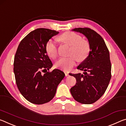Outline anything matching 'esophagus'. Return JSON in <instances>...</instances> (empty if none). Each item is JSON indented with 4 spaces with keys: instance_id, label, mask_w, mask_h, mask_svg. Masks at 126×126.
I'll list each match as a JSON object with an SVG mask.
<instances>
[{
    "instance_id": "1",
    "label": "esophagus",
    "mask_w": 126,
    "mask_h": 126,
    "mask_svg": "<svg viewBox=\"0 0 126 126\" xmlns=\"http://www.w3.org/2000/svg\"><path fill=\"white\" fill-rule=\"evenodd\" d=\"M65 76H66V77H67V76L69 75V73H67V72H65Z\"/></svg>"
}]
</instances>
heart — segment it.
<instances>
[{"label": "heart", "instance_id": "b5f03b06", "mask_svg": "<svg viewBox=\"0 0 126 126\" xmlns=\"http://www.w3.org/2000/svg\"><path fill=\"white\" fill-rule=\"evenodd\" d=\"M58 40L70 46L69 55L73 56L60 58L55 63L56 67L65 71H69L75 65L76 57L78 61H82L88 57L90 52L89 43L86 40H82L80 35L73 32H66L59 36ZM45 49L49 57L52 58L56 57L57 47L53 40L47 41L45 45Z\"/></svg>", "mask_w": 126, "mask_h": 126}]
</instances>
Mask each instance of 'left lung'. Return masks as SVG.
<instances>
[{"instance_id": "obj_1", "label": "left lung", "mask_w": 126, "mask_h": 126, "mask_svg": "<svg viewBox=\"0 0 126 126\" xmlns=\"http://www.w3.org/2000/svg\"><path fill=\"white\" fill-rule=\"evenodd\" d=\"M73 31L83 34L88 40L90 52L86 59L77 69L84 74H70L76 78L77 82L70 89L74 99L82 104L95 102L106 92L111 79L110 52L99 34L89 28H77Z\"/></svg>"}]
</instances>
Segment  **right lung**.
<instances>
[{
	"instance_id": "right-lung-1",
	"label": "right lung",
	"mask_w": 126,
	"mask_h": 126,
	"mask_svg": "<svg viewBox=\"0 0 126 126\" xmlns=\"http://www.w3.org/2000/svg\"><path fill=\"white\" fill-rule=\"evenodd\" d=\"M59 32L37 28L20 41L14 60V73L17 87L23 96L35 104H42L54 97L57 87L65 77L59 69L49 70L52 63L47 55V41Z\"/></svg>"
}]
</instances>
